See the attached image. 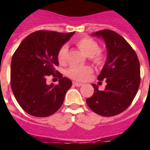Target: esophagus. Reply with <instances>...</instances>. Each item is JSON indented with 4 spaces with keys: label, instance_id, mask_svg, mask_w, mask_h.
<instances>
[{
    "label": "esophagus",
    "instance_id": "esophagus-1",
    "mask_svg": "<svg viewBox=\"0 0 150 150\" xmlns=\"http://www.w3.org/2000/svg\"><path fill=\"white\" fill-rule=\"evenodd\" d=\"M73 85L75 86H77V87H80L82 86V82H73Z\"/></svg>",
    "mask_w": 150,
    "mask_h": 150
}]
</instances>
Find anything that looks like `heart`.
<instances>
[{
  "label": "heart",
  "mask_w": 150,
  "mask_h": 150,
  "mask_svg": "<svg viewBox=\"0 0 150 150\" xmlns=\"http://www.w3.org/2000/svg\"><path fill=\"white\" fill-rule=\"evenodd\" d=\"M76 44L79 49L92 61L96 64L100 63L103 60L102 54L99 51V44L89 37H82L76 41ZM68 53V47L62 46L57 53V60L59 63L65 62L66 55ZM92 69L88 66H72L68 68L67 75L69 78L75 80H84L91 73Z\"/></svg>",
  "instance_id": "heart-1"
}]
</instances>
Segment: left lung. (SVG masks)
I'll use <instances>...</instances> for the list:
<instances>
[{
	"instance_id": "obj_1",
	"label": "left lung",
	"mask_w": 150,
	"mask_h": 150,
	"mask_svg": "<svg viewBox=\"0 0 150 150\" xmlns=\"http://www.w3.org/2000/svg\"><path fill=\"white\" fill-rule=\"evenodd\" d=\"M103 39L107 58L98 75L104 79V90L92 84L93 95L86 100L87 105L96 114L111 117L125 110L132 102L140 84V64L137 54L129 43L114 31L103 29L92 34Z\"/></svg>"
}]
</instances>
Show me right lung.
Returning <instances> with one entry per match:
<instances>
[{
	"mask_svg": "<svg viewBox=\"0 0 150 150\" xmlns=\"http://www.w3.org/2000/svg\"><path fill=\"white\" fill-rule=\"evenodd\" d=\"M75 32H34L20 43L11 58V86L15 99L25 111L34 117H48L63 103L71 81L55 70L57 53ZM60 78L57 85L45 82L49 75Z\"/></svg>",
	"mask_w": 150,
	"mask_h": 150,
	"instance_id": "obj_1",
	"label": "right lung"
}]
</instances>
